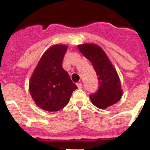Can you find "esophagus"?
I'll return each mask as SVG.
<instances>
[{"mask_svg": "<svg viewBox=\"0 0 150 150\" xmlns=\"http://www.w3.org/2000/svg\"><path fill=\"white\" fill-rule=\"evenodd\" d=\"M76 85H77V87H78L79 89L82 88V83H76Z\"/></svg>", "mask_w": 150, "mask_h": 150, "instance_id": "34e87169", "label": "esophagus"}]
</instances>
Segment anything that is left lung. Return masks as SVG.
Returning a JSON list of instances; mask_svg holds the SVG:
<instances>
[{
  "instance_id": "left-lung-1",
  "label": "left lung",
  "mask_w": 150,
  "mask_h": 150,
  "mask_svg": "<svg viewBox=\"0 0 150 150\" xmlns=\"http://www.w3.org/2000/svg\"><path fill=\"white\" fill-rule=\"evenodd\" d=\"M78 49L91 62L98 76L99 88L95 94L90 95L93 105L105 109L118 102L122 95L120 80L105 51L99 45L91 43L79 45Z\"/></svg>"
}]
</instances>
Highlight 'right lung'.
<instances>
[{
  "mask_svg": "<svg viewBox=\"0 0 150 150\" xmlns=\"http://www.w3.org/2000/svg\"><path fill=\"white\" fill-rule=\"evenodd\" d=\"M67 45H54L42 55L29 81V91L35 105L47 111H57L69 103L77 88L62 67Z\"/></svg>",
  "mask_w": 150,
  "mask_h": 150,
  "instance_id": "add662e5",
  "label": "right lung"
}]
</instances>
